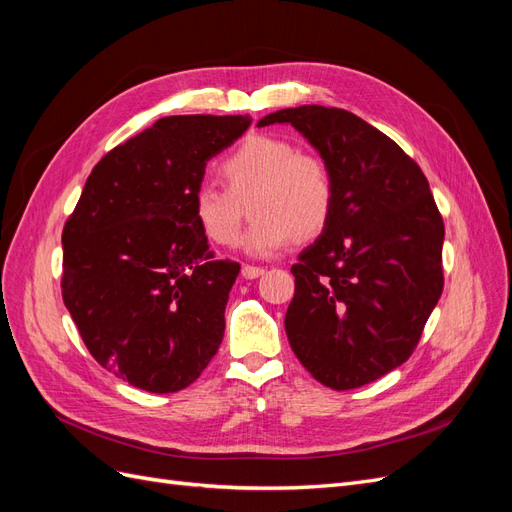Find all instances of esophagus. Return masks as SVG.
I'll return each mask as SVG.
<instances>
[{
  "label": "esophagus",
  "instance_id": "1",
  "mask_svg": "<svg viewBox=\"0 0 512 512\" xmlns=\"http://www.w3.org/2000/svg\"><path fill=\"white\" fill-rule=\"evenodd\" d=\"M262 273H265V269L254 267V265H243V269H241V275L245 277V280H256V277H260Z\"/></svg>",
  "mask_w": 512,
  "mask_h": 512
}]
</instances>
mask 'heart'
I'll use <instances>...</instances> for the list:
<instances>
[{
  "label": "heart",
  "mask_w": 512,
  "mask_h": 512,
  "mask_svg": "<svg viewBox=\"0 0 512 512\" xmlns=\"http://www.w3.org/2000/svg\"><path fill=\"white\" fill-rule=\"evenodd\" d=\"M224 188L198 185L192 209L203 235L222 247L239 243L241 200L250 198L254 222L243 247L254 256L284 250L292 237L312 239L329 224L335 207V177L318 153L299 151L280 136L254 134L220 164Z\"/></svg>",
  "instance_id": "b5f03b06"
}]
</instances>
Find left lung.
I'll return each instance as SVG.
<instances>
[{
	"label": "left lung",
	"instance_id": "obj_1",
	"mask_svg": "<svg viewBox=\"0 0 512 512\" xmlns=\"http://www.w3.org/2000/svg\"><path fill=\"white\" fill-rule=\"evenodd\" d=\"M327 160L335 207L292 265L286 335L303 367L333 391L359 389L410 359L442 288L444 222L423 175L389 136L344 108H284Z\"/></svg>",
	"mask_w": 512,
	"mask_h": 512
}]
</instances>
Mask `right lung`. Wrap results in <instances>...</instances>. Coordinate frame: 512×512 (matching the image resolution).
<instances>
[{
	"label": "right lung",
	"instance_id": "add662e5",
	"mask_svg": "<svg viewBox=\"0 0 512 512\" xmlns=\"http://www.w3.org/2000/svg\"><path fill=\"white\" fill-rule=\"evenodd\" d=\"M243 115H173L94 166L61 232V297L91 356L149 393L190 386L218 352L239 262L218 260L192 198Z\"/></svg>",
	"mask_w": 512,
	"mask_h": 512
}]
</instances>
